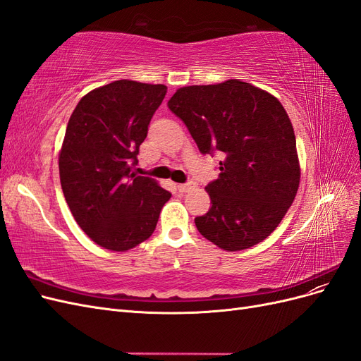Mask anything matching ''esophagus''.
Returning a JSON list of instances; mask_svg holds the SVG:
<instances>
[{
  "label": "esophagus",
  "mask_w": 361,
  "mask_h": 361,
  "mask_svg": "<svg viewBox=\"0 0 361 361\" xmlns=\"http://www.w3.org/2000/svg\"><path fill=\"white\" fill-rule=\"evenodd\" d=\"M194 182H187V183H179L178 185V190L180 191V192H187V191H190V190H192L194 188Z\"/></svg>",
  "instance_id": "obj_1"
}]
</instances>
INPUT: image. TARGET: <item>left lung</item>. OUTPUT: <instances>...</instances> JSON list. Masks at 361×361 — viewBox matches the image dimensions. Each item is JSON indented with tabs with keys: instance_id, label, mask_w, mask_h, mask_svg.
Wrapping results in <instances>:
<instances>
[{
	"instance_id": "8db88e82",
	"label": "left lung",
	"mask_w": 361,
	"mask_h": 361,
	"mask_svg": "<svg viewBox=\"0 0 361 361\" xmlns=\"http://www.w3.org/2000/svg\"><path fill=\"white\" fill-rule=\"evenodd\" d=\"M169 108L187 125L203 155L220 152V176L207 183L212 207L195 227L227 251L268 238L300 185L297 141L274 96L239 80L182 87Z\"/></svg>"
}]
</instances>
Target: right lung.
I'll return each instance as SVG.
<instances>
[{
	"mask_svg": "<svg viewBox=\"0 0 361 361\" xmlns=\"http://www.w3.org/2000/svg\"><path fill=\"white\" fill-rule=\"evenodd\" d=\"M167 87L120 80L87 93L73 110L59 158L64 199L97 245L126 251L154 233L171 194L137 176L140 145Z\"/></svg>",
	"mask_w": 361,
	"mask_h": 361,
	"instance_id": "right-lung-1",
	"label": "right lung"
}]
</instances>
